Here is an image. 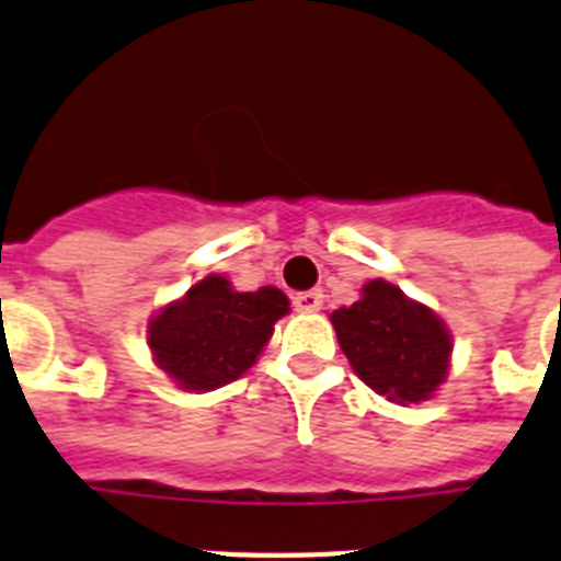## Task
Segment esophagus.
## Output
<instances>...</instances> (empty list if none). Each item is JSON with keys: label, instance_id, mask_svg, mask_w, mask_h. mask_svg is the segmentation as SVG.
<instances>
[{"label": "esophagus", "instance_id": "1", "mask_svg": "<svg viewBox=\"0 0 561 561\" xmlns=\"http://www.w3.org/2000/svg\"><path fill=\"white\" fill-rule=\"evenodd\" d=\"M291 304H295V309H298V312H318V309L323 307V295L318 289L298 291Z\"/></svg>", "mask_w": 561, "mask_h": 561}]
</instances>
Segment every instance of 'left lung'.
I'll return each instance as SVG.
<instances>
[{"label": "left lung", "instance_id": "1", "mask_svg": "<svg viewBox=\"0 0 561 561\" xmlns=\"http://www.w3.org/2000/svg\"><path fill=\"white\" fill-rule=\"evenodd\" d=\"M337 344L369 390L396 404L436 396L447 378L453 335L447 323L390 280L364 284L353 307L330 314Z\"/></svg>", "mask_w": 561, "mask_h": 561}]
</instances>
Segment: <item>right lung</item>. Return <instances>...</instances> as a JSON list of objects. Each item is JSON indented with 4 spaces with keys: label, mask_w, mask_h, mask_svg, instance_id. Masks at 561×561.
<instances>
[{
    "label": "right lung",
    "mask_w": 561,
    "mask_h": 561,
    "mask_svg": "<svg viewBox=\"0 0 561 561\" xmlns=\"http://www.w3.org/2000/svg\"><path fill=\"white\" fill-rule=\"evenodd\" d=\"M289 298L275 286L238 291L224 275H206L148 321V350L180 390L208 392L238 381L257 364Z\"/></svg>",
    "instance_id": "add662e5"
}]
</instances>
